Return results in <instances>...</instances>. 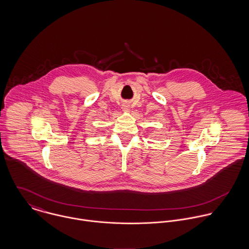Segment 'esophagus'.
<instances>
[{
  "instance_id": "esophagus-1",
  "label": "esophagus",
  "mask_w": 249,
  "mask_h": 249,
  "mask_svg": "<svg viewBox=\"0 0 249 249\" xmlns=\"http://www.w3.org/2000/svg\"><path fill=\"white\" fill-rule=\"evenodd\" d=\"M123 110H124V111H125V112H127V111L129 110V106H127V105H124V106H123Z\"/></svg>"
}]
</instances>
